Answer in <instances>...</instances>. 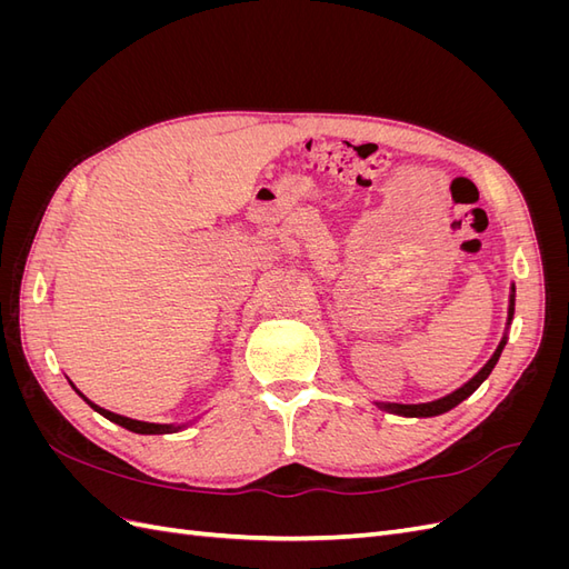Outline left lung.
<instances>
[{"label": "left lung", "mask_w": 569, "mask_h": 569, "mask_svg": "<svg viewBox=\"0 0 569 569\" xmlns=\"http://www.w3.org/2000/svg\"><path fill=\"white\" fill-rule=\"evenodd\" d=\"M512 316H515V284H510V297H508V320H506V330H503V337L501 341H498L496 351L491 353V358L487 360L485 366L479 368V372L475 377H470L468 382H465L462 387H458L456 391L441 396V399H435V401H427V403H389V401H375L377 408H382L387 412H393V416H403V418H435V416H441V412H449L451 408H456L458 403H462L465 399H468L470 393H475L479 389V385L487 380V377L491 375V370L496 368L498 358H501L506 343H508V330H510V322H512Z\"/></svg>", "instance_id": "8db88e82"}]
</instances>
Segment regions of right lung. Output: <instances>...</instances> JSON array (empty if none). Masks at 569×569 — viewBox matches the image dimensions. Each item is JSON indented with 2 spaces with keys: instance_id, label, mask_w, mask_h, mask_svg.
Listing matches in <instances>:
<instances>
[{
  "instance_id": "obj_1",
  "label": "right lung",
  "mask_w": 569,
  "mask_h": 569,
  "mask_svg": "<svg viewBox=\"0 0 569 569\" xmlns=\"http://www.w3.org/2000/svg\"><path fill=\"white\" fill-rule=\"evenodd\" d=\"M71 387L76 389V385L71 382ZM78 391V389H76ZM78 396L80 399L88 403L90 408H94L99 416H104L107 420H111V422H116V425H120V427H126V429H130V432H134V435H173V432H180V429H184V427H189V425H194L201 416H197L194 420H187V422H144V420H132V418H126V416H118V412H111V410H107V408H101V406H97V403H92L88 396H84L82 391H78Z\"/></svg>"
}]
</instances>
